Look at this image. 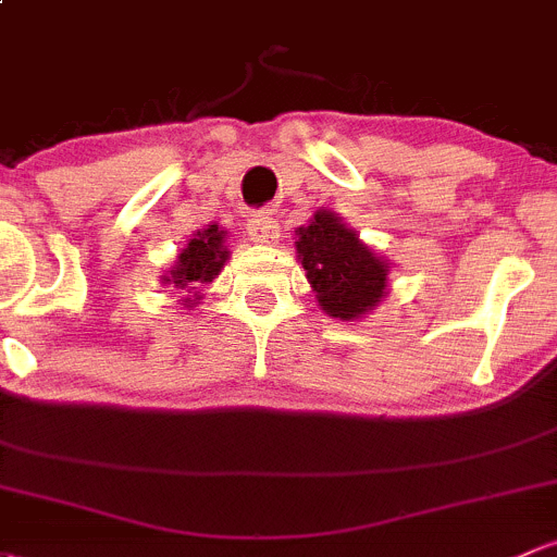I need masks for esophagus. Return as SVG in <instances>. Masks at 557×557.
Here are the masks:
<instances>
[{
    "instance_id": "34e87169",
    "label": "esophagus",
    "mask_w": 557,
    "mask_h": 557,
    "mask_svg": "<svg viewBox=\"0 0 557 557\" xmlns=\"http://www.w3.org/2000/svg\"><path fill=\"white\" fill-rule=\"evenodd\" d=\"M246 233L255 244H273L278 238V222L273 220L271 211H257L251 220L246 222Z\"/></svg>"
}]
</instances>
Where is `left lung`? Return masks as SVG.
<instances>
[{"instance_id": "left-lung-1", "label": "left lung", "mask_w": 557, "mask_h": 557, "mask_svg": "<svg viewBox=\"0 0 557 557\" xmlns=\"http://www.w3.org/2000/svg\"><path fill=\"white\" fill-rule=\"evenodd\" d=\"M297 257L330 317L357 319L381 302L386 289V262L348 231L332 211H317L308 227L297 231Z\"/></svg>"}]
</instances>
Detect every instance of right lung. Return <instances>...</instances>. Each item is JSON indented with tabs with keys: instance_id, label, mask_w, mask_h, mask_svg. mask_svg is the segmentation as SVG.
Listing matches in <instances>:
<instances>
[{
	"instance_id": "right-lung-1",
	"label": "right lung",
	"mask_w": 557,
	"mask_h": 557,
	"mask_svg": "<svg viewBox=\"0 0 557 557\" xmlns=\"http://www.w3.org/2000/svg\"><path fill=\"white\" fill-rule=\"evenodd\" d=\"M222 244H225V231H220L216 225H209L206 231H198L195 233V238H190V244L182 249L171 276H165L163 281H169V284H174L176 289H185V292H193L198 289V286L214 281L220 276L222 262L227 260V249ZM195 300H198V297H195ZM185 302H190V297H187Z\"/></svg>"
}]
</instances>
